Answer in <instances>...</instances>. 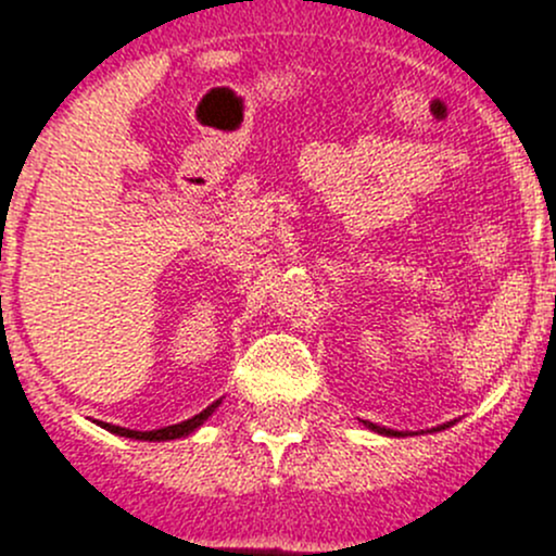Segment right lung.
<instances>
[{
    "mask_svg": "<svg viewBox=\"0 0 556 556\" xmlns=\"http://www.w3.org/2000/svg\"><path fill=\"white\" fill-rule=\"evenodd\" d=\"M220 406V401H215V403H210V406L204 408V412H199V414H193V417L190 419H182V422H177V425H166V428H159V430H128V428H112L115 430L117 435H126V439H142V441H172V439H182V435H188V433H193L195 428H199V425H204V419L210 417L212 412H215V408Z\"/></svg>",
    "mask_w": 556,
    "mask_h": 556,
    "instance_id": "1",
    "label": "right lung"
}]
</instances>
